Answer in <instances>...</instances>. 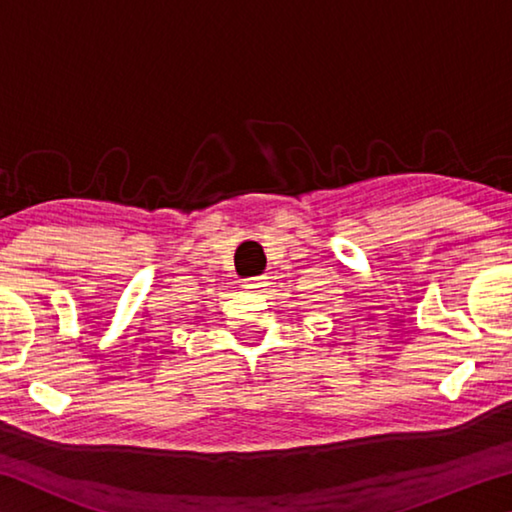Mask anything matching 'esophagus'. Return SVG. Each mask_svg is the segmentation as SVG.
Wrapping results in <instances>:
<instances>
[{
	"label": "esophagus",
	"instance_id": "1",
	"mask_svg": "<svg viewBox=\"0 0 512 512\" xmlns=\"http://www.w3.org/2000/svg\"><path fill=\"white\" fill-rule=\"evenodd\" d=\"M244 287L246 289H255V291L264 289L266 287V277H250V280H246Z\"/></svg>",
	"mask_w": 512,
	"mask_h": 512
}]
</instances>
